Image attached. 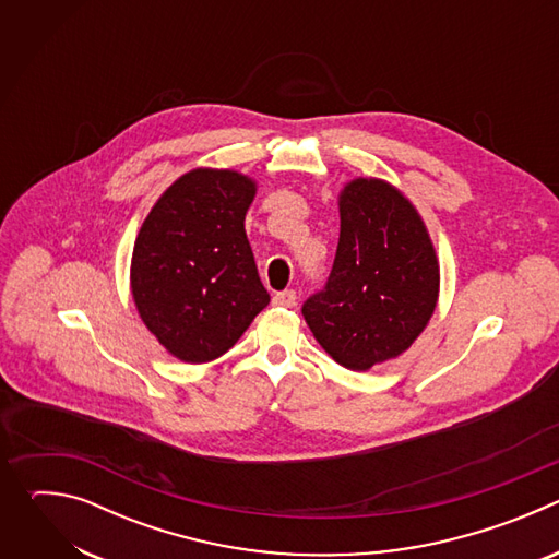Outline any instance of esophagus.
I'll return each instance as SVG.
<instances>
[{
    "mask_svg": "<svg viewBox=\"0 0 559 559\" xmlns=\"http://www.w3.org/2000/svg\"><path fill=\"white\" fill-rule=\"evenodd\" d=\"M272 302H274L276 307H294V305H296V292H294V289L278 292V294H274Z\"/></svg>",
    "mask_w": 559,
    "mask_h": 559,
    "instance_id": "1",
    "label": "esophagus"
}]
</instances>
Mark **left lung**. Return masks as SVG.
Listing matches in <instances>:
<instances>
[{
    "mask_svg": "<svg viewBox=\"0 0 559 559\" xmlns=\"http://www.w3.org/2000/svg\"><path fill=\"white\" fill-rule=\"evenodd\" d=\"M338 210L332 274L302 302V316L338 365L367 371L423 334L438 302L440 265L425 221L391 183L354 179Z\"/></svg>",
    "mask_w": 559,
    "mask_h": 559,
    "instance_id": "obj_1",
    "label": "left lung"
}]
</instances>
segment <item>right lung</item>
<instances>
[{
	"label": "right lung",
	"instance_id": "obj_1",
	"mask_svg": "<svg viewBox=\"0 0 559 559\" xmlns=\"http://www.w3.org/2000/svg\"><path fill=\"white\" fill-rule=\"evenodd\" d=\"M257 183L234 170L179 177L145 216L130 287L145 328L183 362H210L267 307L246 234Z\"/></svg>",
	"mask_w": 559,
	"mask_h": 559
}]
</instances>
